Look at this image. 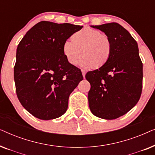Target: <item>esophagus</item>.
<instances>
[{
    "instance_id": "esophagus-1",
    "label": "esophagus",
    "mask_w": 155,
    "mask_h": 155,
    "mask_svg": "<svg viewBox=\"0 0 155 155\" xmlns=\"http://www.w3.org/2000/svg\"><path fill=\"white\" fill-rule=\"evenodd\" d=\"M82 76H83V78H85V74H86L85 71H84V70H82Z\"/></svg>"
}]
</instances>
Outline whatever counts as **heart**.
Masks as SVG:
<instances>
[{
	"instance_id": "heart-1",
	"label": "heart",
	"mask_w": 155,
	"mask_h": 155,
	"mask_svg": "<svg viewBox=\"0 0 155 155\" xmlns=\"http://www.w3.org/2000/svg\"><path fill=\"white\" fill-rule=\"evenodd\" d=\"M112 44L110 38L97 29L84 27L71 36V41L63 44V54L68 62L76 65L80 57L84 67L99 68L109 60Z\"/></svg>"
}]
</instances>
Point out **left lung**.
Wrapping results in <instances>:
<instances>
[{
  "label": "left lung",
  "instance_id": "1",
  "mask_svg": "<svg viewBox=\"0 0 155 155\" xmlns=\"http://www.w3.org/2000/svg\"><path fill=\"white\" fill-rule=\"evenodd\" d=\"M91 27L110 38L112 50L104 66L86 74L91 85L89 107L97 117L116 119L133 109L140 98L143 74L138 46L130 34L118 23Z\"/></svg>",
  "mask_w": 155,
  "mask_h": 155
}]
</instances>
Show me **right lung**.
<instances>
[{
	"instance_id": "right-lung-1",
	"label": "right lung",
	"mask_w": 155,
	"mask_h": 155,
	"mask_svg": "<svg viewBox=\"0 0 155 155\" xmlns=\"http://www.w3.org/2000/svg\"><path fill=\"white\" fill-rule=\"evenodd\" d=\"M82 26L41 21L17 48L14 80L18 98L35 117L51 120L63 115L68 98L83 80L80 70L63 54L66 40Z\"/></svg>"
}]
</instances>
